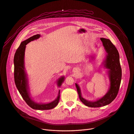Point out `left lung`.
Here are the masks:
<instances>
[{"instance_id": "obj_1", "label": "left lung", "mask_w": 134, "mask_h": 134, "mask_svg": "<svg viewBox=\"0 0 134 134\" xmlns=\"http://www.w3.org/2000/svg\"><path fill=\"white\" fill-rule=\"evenodd\" d=\"M100 40L106 51L105 58L101 65L107 69V73L109 80V87L107 92L101 98L95 101H89L82 96L80 87L77 83L75 84L80 101L90 107H100L110 104L118 95L121 81L122 70L117 49L109 39L100 38ZM91 57L94 58L93 56Z\"/></svg>"}]
</instances>
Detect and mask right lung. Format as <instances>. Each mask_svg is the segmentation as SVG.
Here are the masks:
<instances>
[{"instance_id":"add662e5","label":"right lung","mask_w":134,"mask_h":134,"mask_svg":"<svg viewBox=\"0 0 134 134\" xmlns=\"http://www.w3.org/2000/svg\"><path fill=\"white\" fill-rule=\"evenodd\" d=\"M40 37V34H36L29 37L23 41L17 49L14 57V81L20 94L30 107L36 110H48L55 108L58 105L59 100L60 91H58L57 98L53 101L49 103H37L35 102L30 96L28 78L25 68V53L26 45ZM64 79L65 77L62 76L57 80V85L59 87L62 84Z\"/></svg>"}]
</instances>
